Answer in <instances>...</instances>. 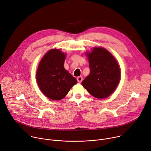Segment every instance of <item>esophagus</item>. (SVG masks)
I'll return each instance as SVG.
<instances>
[{
  "instance_id": "esophagus-1",
  "label": "esophagus",
  "mask_w": 151,
  "mask_h": 151,
  "mask_svg": "<svg viewBox=\"0 0 151 151\" xmlns=\"http://www.w3.org/2000/svg\"><path fill=\"white\" fill-rule=\"evenodd\" d=\"M76 79H77V81H78V82L79 83H81V82L82 81L83 78H82V76H79V77H78V78H76Z\"/></svg>"
}]
</instances>
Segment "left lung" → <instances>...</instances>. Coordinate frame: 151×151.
I'll return each mask as SVG.
<instances>
[{
  "mask_svg": "<svg viewBox=\"0 0 151 151\" xmlns=\"http://www.w3.org/2000/svg\"><path fill=\"white\" fill-rule=\"evenodd\" d=\"M86 55L90 72L82 82V86L96 98L109 97L120 81L121 71L117 61L108 51L101 47L94 48Z\"/></svg>",
  "mask_w": 151,
  "mask_h": 151,
  "instance_id": "obj_1",
  "label": "left lung"
}]
</instances>
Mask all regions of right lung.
Instances as JSON below:
<instances>
[{"instance_id":"add662e5","label":"right lung","mask_w":151,"mask_h":151,"mask_svg":"<svg viewBox=\"0 0 151 151\" xmlns=\"http://www.w3.org/2000/svg\"><path fill=\"white\" fill-rule=\"evenodd\" d=\"M66 54L59 49L48 51L40 60L36 72L39 87L51 100L65 97L77 80L64 68Z\"/></svg>"}]
</instances>
